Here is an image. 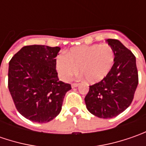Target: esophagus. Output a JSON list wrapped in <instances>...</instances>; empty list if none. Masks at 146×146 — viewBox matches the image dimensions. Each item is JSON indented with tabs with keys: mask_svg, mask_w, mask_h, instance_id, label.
Instances as JSON below:
<instances>
[{
	"mask_svg": "<svg viewBox=\"0 0 146 146\" xmlns=\"http://www.w3.org/2000/svg\"><path fill=\"white\" fill-rule=\"evenodd\" d=\"M79 86V84H76V83H74V84H71V87L72 88H76Z\"/></svg>",
	"mask_w": 146,
	"mask_h": 146,
	"instance_id": "esophagus-1",
	"label": "esophagus"
}]
</instances>
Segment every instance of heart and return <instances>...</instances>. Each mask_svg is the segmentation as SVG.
I'll list each match as a JSON object with an SVG mask.
<instances>
[{
  "label": "heart",
  "instance_id": "1",
  "mask_svg": "<svg viewBox=\"0 0 146 146\" xmlns=\"http://www.w3.org/2000/svg\"><path fill=\"white\" fill-rule=\"evenodd\" d=\"M115 62V52L109 44H93L70 48L64 55L56 58L55 66L59 77L69 80L79 71L88 83L102 80Z\"/></svg>",
  "mask_w": 146,
  "mask_h": 146
}]
</instances>
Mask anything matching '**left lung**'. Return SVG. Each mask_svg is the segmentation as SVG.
<instances>
[{"mask_svg":"<svg viewBox=\"0 0 146 146\" xmlns=\"http://www.w3.org/2000/svg\"><path fill=\"white\" fill-rule=\"evenodd\" d=\"M106 41L115 52V62L102 80L89 86L84 98L88 110L93 115L110 119L131 105L138 84L136 58L118 40Z\"/></svg>","mask_w":146,"mask_h":146,"instance_id":"8db88e82","label":"left lung"}]
</instances>
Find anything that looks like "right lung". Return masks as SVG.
Segmentation results:
<instances>
[{
  "mask_svg": "<svg viewBox=\"0 0 146 146\" xmlns=\"http://www.w3.org/2000/svg\"><path fill=\"white\" fill-rule=\"evenodd\" d=\"M61 48L28 45L9 63L8 86L18 111L35 123H48L61 112L70 84L60 81L55 58Z\"/></svg>",
  "mask_w": 146,
  "mask_h": 146,
  "instance_id": "obj_1",
  "label": "right lung"
}]
</instances>
